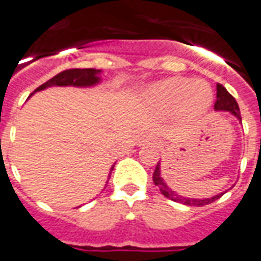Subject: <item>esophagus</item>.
Here are the masks:
<instances>
[{
  "instance_id": "obj_1",
  "label": "esophagus",
  "mask_w": 261,
  "mask_h": 261,
  "mask_svg": "<svg viewBox=\"0 0 261 261\" xmlns=\"http://www.w3.org/2000/svg\"><path fill=\"white\" fill-rule=\"evenodd\" d=\"M145 141L146 142H152V143H154L156 145V136L154 135H148V136H145Z\"/></svg>"
}]
</instances>
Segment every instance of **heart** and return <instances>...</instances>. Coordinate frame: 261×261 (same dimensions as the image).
<instances>
[{
	"instance_id": "b5f03b06",
	"label": "heart",
	"mask_w": 261,
	"mask_h": 261,
	"mask_svg": "<svg viewBox=\"0 0 261 261\" xmlns=\"http://www.w3.org/2000/svg\"><path fill=\"white\" fill-rule=\"evenodd\" d=\"M148 98L154 107L163 109H173L183 102V107L190 112L202 113L212 103V91L202 81L170 78L152 86Z\"/></svg>"
}]
</instances>
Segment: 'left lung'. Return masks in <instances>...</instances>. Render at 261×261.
Segmentation results:
<instances>
[{"instance_id":"obj_1","label":"left lung","mask_w":261,"mask_h":261,"mask_svg":"<svg viewBox=\"0 0 261 261\" xmlns=\"http://www.w3.org/2000/svg\"><path fill=\"white\" fill-rule=\"evenodd\" d=\"M216 103H215V109L216 111H226V112H230L231 115H234L237 119L242 120V116H240V109H239V105H237L236 99L227 92V89L224 88L223 85L217 84V95H216ZM153 183L159 188V190L162 192V195L165 197H168L170 200L177 203H183V204H188V206H204V204H209V203L215 202L216 199H219L222 195L213 196L210 199H190V197H183V196L177 195L175 190L169 188L168 185L165 183V180L161 177V163L158 162L156 165V169L153 172Z\"/></svg>"}]
</instances>
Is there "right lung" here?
<instances>
[{"label":"right lung","mask_w":261,"mask_h":261,"mask_svg":"<svg viewBox=\"0 0 261 261\" xmlns=\"http://www.w3.org/2000/svg\"><path fill=\"white\" fill-rule=\"evenodd\" d=\"M99 69H93V68H85V69H66L55 75L54 78L46 81L45 84L37 88L34 92L37 91H42L45 88L49 86H93L99 84L100 78ZM113 170V166L111 172ZM111 177V175H109Z\"/></svg>","instance_id":"1"}]
</instances>
